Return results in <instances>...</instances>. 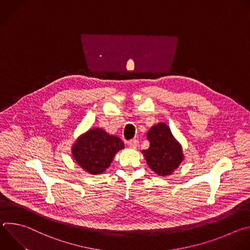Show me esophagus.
Instances as JSON below:
<instances>
[{"mask_svg":"<svg viewBox=\"0 0 250 250\" xmlns=\"http://www.w3.org/2000/svg\"><path fill=\"white\" fill-rule=\"evenodd\" d=\"M127 146L131 148H136L138 146V140L137 139H131L127 142Z\"/></svg>","mask_w":250,"mask_h":250,"instance_id":"obj_1","label":"esophagus"}]
</instances>
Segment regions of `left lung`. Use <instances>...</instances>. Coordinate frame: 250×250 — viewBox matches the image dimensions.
<instances>
[{
  "mask_svg": "<svg viewBox=\"0 0 250 250\" xmlns=\"http://www.w3.org/2000/svg\"><path fill=\"white\" fill-rule=\"evenodd\" d=\"M149 148L142 150L149 168L159 176L171 175L184 160L183 148L165 123L152 125L146 133Z\"/></svg>",
  "mask_w": 250,
  "mask_h": 250,
  "instance_id": "8db88e82",
  "label": "left lung"
}]
</instances>
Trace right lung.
<instances>
[{"label": "right lung", "mask_w": 250, "mask_h": 250, "mask_svg": "<svg viewBox=\"0 0 250 250\" xmlns=\"http://www.w3.org/2000/svg\"><path fill=\"white\" fill-rule=\"evenodd\" d=\"M124 148L119 136L93 127L77 137L71 147V155L85 172L98 175L110 167L116 154Z\"/></svg>", "instance_id": "add662e5"}]
</instances>
